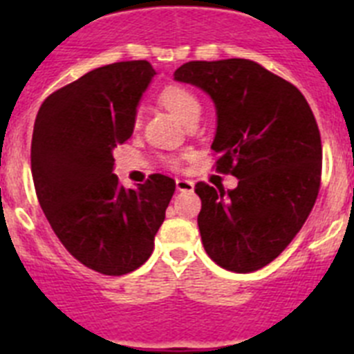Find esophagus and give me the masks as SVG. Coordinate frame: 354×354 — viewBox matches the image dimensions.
<instances>
[{
	"instance_id": "obj_1",
	"label": "esophagus",
	"mask_w": 354,
	"mask_h": 354,
	"mask_svg": "<svg viewBox=\"0 0 354 354\" xmlns=\"http://www.w3.org/2000/svg\"><path fill=\"white\" fill-rule=\"evenodd\" d=\"M175 186H177V192L183 193H192L195 189V183L187 179H177L175 180Z\"/></svg>"
}]
</instances>
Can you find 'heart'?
I'll list each match as a JSON object with an SVG mask.
<instances>
[{"mask_svg": "<svg viewBox=\"0 0 354 354\" xmlns=\"http://www.w3.org/2000/svg\"><path fill=\"white\" fill-rule=\"evenodd\" d=\"M159 102L180 122L186 124L193 117H198L200 101L198 97L183 84H168L159 93Z\"/></svg>", "mask_w": 354, "mask_h": 354, "instance_id": "heart-1", "label": "heart"}]
</instances>
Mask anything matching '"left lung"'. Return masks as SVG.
<instances>
[{
	"mask_svg": "<svg viewBox=\"0 0 354 354\" xmlns=\"http://www.w3.org/2000/svg\"><path fill=\"white\" fill-rule=\"evenodd\" d=\"M174 80L214 102L216 170L236 189L195 186L202 245L218 266L252 273L280 255L310 214L321 183V134L294 84L243 58L187 62Z\"/></svg>",
	"mask_w": 354,
	"mask_h": 354,
	"instance_id": "8db88e82",
	"label": "left lung"
}]
</instances>
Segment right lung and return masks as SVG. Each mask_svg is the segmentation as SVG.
Wrapping results in <instances>:
<instances>
[{
	"mask_svg": "<svg viewBox=\"0 0 354 354\" xmlns=\"http://www.w3.org/2000/svg\"><path fill=\"white\" fill-rule=\"evenodd\" d=\"M156 76L145 60L93 68L42 102L31 138V174L49 225L81 264L120 277L150 257L175 180L150 175L127 189L113 149L131 138Z\"/></svg>",
	"mask_w": 354,
	"mask_h": 354,
	"instance_id": "right-lung-1",
	"label": "right lung"
}]
</instances>
